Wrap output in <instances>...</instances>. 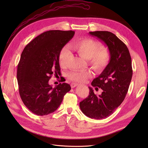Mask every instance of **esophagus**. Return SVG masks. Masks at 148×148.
Returning <instances> with one entry per match:
<instances>
[{
    "label": "esophagus",
    "instance_id": "obj_1",
    "mask_svg": "<svg viewBox=\"0 0 148 148\" xmlns=\"http://www.w3.org/2000/svg\"><path fill=\"white\" fill-rule=\"evenodd\" d=\"M77 86H78V84H77V83H71V87L72 88H73L77 87Z\"/></svg>",
    "mask_w": 148,
    "mask_h": 148
}]
</instances>
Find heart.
<instances>
[{
    "mask_svg": "<svg viewBox=\"0 0 148 148\" xmlns=\"http://www.w3.org/2000/svg\"><path fill=\"white\" fill-rule=\"evenodd\" d=\"M71 48L79 56L88 60L89 65L95 71H101L107 66L111 60V53L105 46H100L99 43L90 38L75 41ZM71 51L67 46L63 47L58 54V62L62 67L67 66L71 57ZM92 75L89 70L72 71L69 74V78L75 82H84Z\"/></svg>",
    "mask_w": 148,
    "mask_h": 148,
    "instance_id": "1",
    "label": "heart"
}]
</instances>
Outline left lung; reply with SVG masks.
I'll return each instance as SVG.
<instances>
[{
	"instance_id": "obj_1",
	"label": "left lung",
	"mask_w": 148,
	"mask_h": 148,
	"mask_svg": "<svg viewBox=\"0 0 148 148\" xmlns=\"http://www.w3.org/2000/svg\"><path fill=\"white\" fill-rule=\"evenodd\" d=\"M89 33L107 45L111 53V60L106 68L91 83L92 87L103 90L102 94L97 95L89 87V95L79 102V107L89 118L101 119L113 114L124 100L132 77V61L127 46L114 33L107 31Z\"/></svg>"
}]
</instances>
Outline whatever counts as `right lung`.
I'll list each match as a JSON object with an SVG mask.
<instances>
[{
    "label": "right lung",
    "instance_id": "add662e5",
    "mask_svg": "<svg viewBox=\"0 0 148 148\" xmlns=\"http://www.w3.org/2000/svg\"><path fill=\"white\" fill-rule=\"evenodd\" d=\"M74 31L49 30L37 36L25 47L17 65L19 94L33 114L46 115L54 112L70 91L67 83L53 88L49 81L60 73L58 54L73 37Z\"/></svg>",
    "mask_w": 148,
    "mask_h": 148
}]
</instances>
